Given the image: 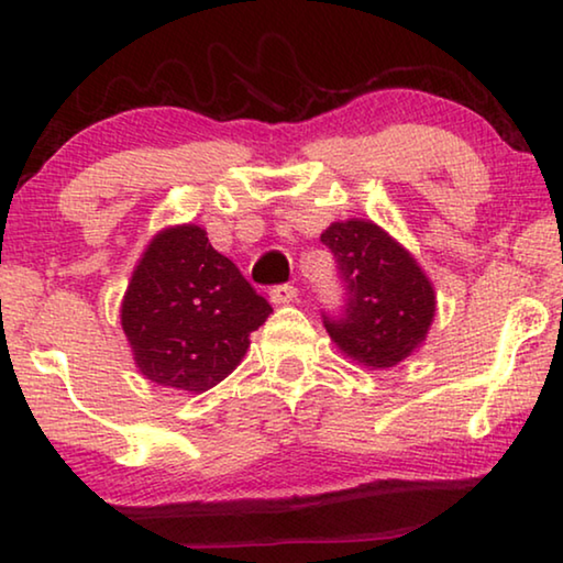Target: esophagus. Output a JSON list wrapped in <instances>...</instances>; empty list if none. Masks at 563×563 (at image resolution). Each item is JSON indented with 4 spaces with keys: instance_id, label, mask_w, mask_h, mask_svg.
<instances>
[{
    "instance_id": "esophagus-1",
    "label": "esophagus",
    "mask_w": 563,
    "mask_h": 563,
    "mask_svg": "<svg viewBox=\"0 0 563 563\" xmlns=\"http://www.w3.org/2000/svg\"><path fill=\"white\" fill-rule=\"evenodd\" d=\"M296 298H298L296 285H275L271 290V300L275 306H288V302H292Z\"/></svg>"
}]
</instances>
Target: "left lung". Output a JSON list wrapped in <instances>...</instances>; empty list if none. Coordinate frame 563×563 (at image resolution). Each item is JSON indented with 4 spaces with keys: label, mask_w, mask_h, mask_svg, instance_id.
Here are the masks:
<instances>
[{
    "label": "left lung",
    "mask_w": 563,
    "mask_h": 563,
    "mask_svg": "<svg viewBox=\"0 0 563 563\" xmlns=\"http://www.w3.org/2000/svg\"><path fill=\"white\" fill-rule=\"evenodd\" d=\"M323 245L345 283V313L323 316L341 353L368 371L394 368L423 345L435 316V290L416 257L373 220L333 222Z\"/></svg>",
    "instance_id": "left-lung-1"
}]
</instances>
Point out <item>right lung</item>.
<instances>
[{"instance_id": "right-lung-1", "label": "right lung", "mask_w": 563, "mask_h": 563, "mask_svg": "<svg viewBox=\"0 0 563 563\" xmlns=\"http://www.w3.org/2000/svg\"><path fill=\"white\" fill-rule=\"evenodd\" d=\"M273 313L200 225L150 240L124 290L120 320L137 371L157 386L205 394L233 373L250 333Z\"/></svg>"}]
</instances>
